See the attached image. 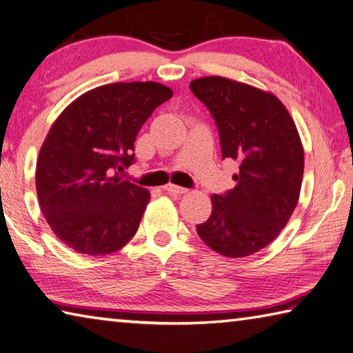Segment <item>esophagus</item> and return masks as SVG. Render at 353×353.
Masks as SVG:
<instances>
[{
	"label": "esophagus",
	"mask_w": 353,
	"mask_h": 353,
	"mask_svg": "<svg viewBox=\"0 0 353 353\" xmlns=\"http://www.w3.org/2000/svg\"><path fill=\"white\" fill-rule=\"evenodd\" d=\"M163 189L165 190V192L173 194V195H181V194H186V192H188V189H186V188L176 186V184H172V183L165 184V186H164Z\"/></svg>",
	"instance_id": "obj_1"
}]
</instances>
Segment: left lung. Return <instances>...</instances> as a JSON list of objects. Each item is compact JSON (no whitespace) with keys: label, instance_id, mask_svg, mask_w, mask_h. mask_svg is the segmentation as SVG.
Instances as JSON below:
<instances>
[{"label":"left lung","instance_id":"obj_1","mask_svg":"<svg viewBox=\"0 0 353 353\" xmlns=\"http://www.w3.org/2000/svg\"><path fill=\"white\" fill-rule=\"evenodd\" d=\"M190 90L216 120L222 159H234L236 186L211 197L212 212L197 233L228 258L269 245L296 210L303 147L296 123L275 95L222 77L194 79Z\"/></svg>","mask_w":353,"mask_h":353}]
</instances>
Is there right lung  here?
<instances>
[{"mask_svg":"<svg viewBox=\"0 0 353 353\" xmlns=\"http://www.w3.org/2000/svg\"><path fill=\"white\" fill-rule=\"evenodd\" d=\"M173 92L159 83H114L77 98L40 148L36 188L46 222L63 244L103 256L136 234L150 201L120 172L134 163L139 130Z\"/></svg>","mask_w":353,"mask_h":353,"instance_id":"1","label":"right lung"}]
</instances>
